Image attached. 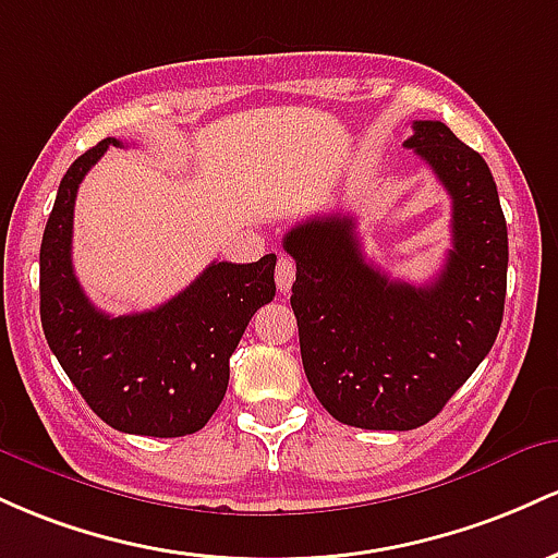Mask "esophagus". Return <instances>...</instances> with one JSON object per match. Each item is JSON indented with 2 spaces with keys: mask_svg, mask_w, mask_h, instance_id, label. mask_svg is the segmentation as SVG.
<instances>
[{
  "mask_svg": "<svg viewBox=\"0 0 558 558\" xmlns=\"http://www.w3.org/2000/svg\"><path fill=\"white\" fill-rule=\"evenodd\" d=\"M292 281H295V260L290 255H279L277 263V287L279 292H290Z\"/></svg>",
  "mask_w": 558,
  "mask_h": 558,
  "instance_id": "obj_1",
  "label": "esophagus"
}]
</instances>
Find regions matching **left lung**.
Returning <instances> with one entry per match:
<instances>
[{
    "instance_id": "1",
    "label": "left lung",
    "mask_w": 558,
    "mask_h": 558,
    "mask_svg": "<svg viewBox=\"0 0 558 558\" xmlns=\"http://www.w3.org/2000/svg\"><path fill=\"white\" fill-rule=\"evenodd\" d=\"M453 203V250L429 284L392 281L361 253L353 216L287 231L292 311L313 392L337 422L416 429L442 411L496 342L509 234L490 168L440 121L405 140Z\"/></svg>"
}]
</instances>
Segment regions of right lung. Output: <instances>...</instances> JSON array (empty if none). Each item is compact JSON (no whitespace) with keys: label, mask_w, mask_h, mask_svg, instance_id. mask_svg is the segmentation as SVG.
Returning <instances> with one entry per match:
<instances>
[{"label":"right lung","mask_w":558,"mask_h":558,"mask_svg":"<svg viewBox=\"0 0 558 558\" xmlns=\"http://www.w3.org/2000/svg\"><path fill=\"white\" fill-rule=\"evenodd\" d=\"M123 144L102 140L60 181L39 253L41 327L62 372L112 429L181 437L203 429L229 387V359L250 318L277 295V255L255 263L213 260L153 311L108 316L73 274V205L89 168Z\"/></svg>","instance_id":"right-lung-1"}]
</instances>
